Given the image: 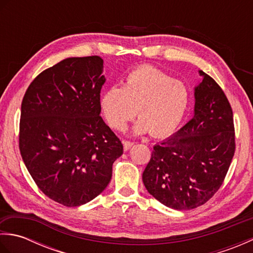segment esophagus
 <instances>
[{
  "label": "esophagus",
  "mask_w": 253,
  "mask_h": 253,
  "mask_svg": "<svg viewBox=\"0 0 253 253\" xmlns=\"http://www.w3.org/2000/svg\"><path fill=\"white\" fill-rule=\"evenodd\" d=\"M123 144H124V150H125V151H127V150H129L133 146V142L128 141V140H124Z\"/></svg>",
  "instance_id": "esophagus-1"
}]
</instances>
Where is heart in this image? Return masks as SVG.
<instances>
[{
	"label": "heart",
	"instance_id": "heart-1",
	"mask_svg": "<svg viewBox=\"0 0 253 253\" xmlns=\"http://www.w3.org/2000/svg\"><path fill=\"white\" fill-rule=\"evenodd\" d=\"M190 88L180 79L160 69L142 66L127 74L121 87L113 85L101 95L100 106L107 124L115 130H125L138 114L133 131H151L164 137L175 131L189 109Z\"/></svg>",
	"mask_w": 253,
	"mask_h": 253
}]
</instances>
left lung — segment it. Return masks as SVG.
Returning a JSON list of instances; mask_svg holds the SVG:
<instances>
[{
  "mask_svg": "<svg viewBox=\"0 0 253 253\" xmlns=\"http://www.w3.org/2000/svg\"><path fill=\"white\" fill-rule=\"evenodd\" d=\"M195 115L174 136L155 144L142 174L148 192L179 211L202 206L226 176L235 153L233 110L222 88L199 71Z\"/></svg>",
  "mask_w": 253,
  "mask_h": 253,
  "instance_id": "1",
  "label": "left lung"
}]
</instances>
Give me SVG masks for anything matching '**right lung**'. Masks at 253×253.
Returning a JSON list of instances; mask_svg holds the SVG:
<instances>
[{"label": "right lung", "mask_w": 253, "mask_h": 253, "mask_svg": "<svg viewBox=\"0 0 253 253\" xmlns=\"http://www.w3.org/2000/svg\"><path fill=\"white\" fill-rule=\"evenodd\" d=\"M100 56L68 57L32 80L21 102L19 150L39 189L65 207L98 197L123 144L100 116Z\"/></svg>", "instance_id": "add662e5"}]
</instances>
